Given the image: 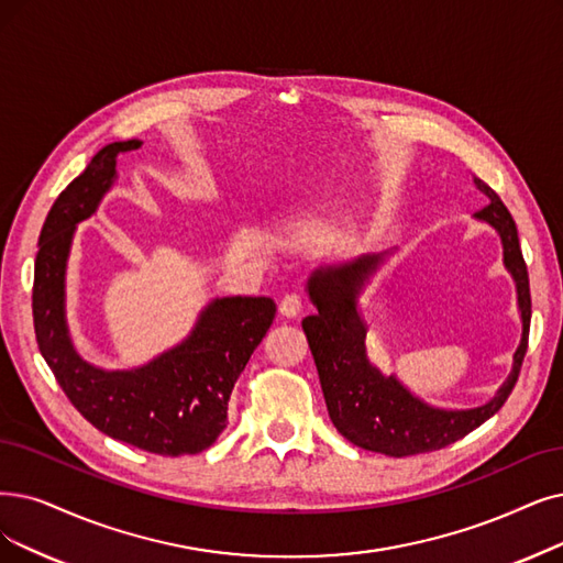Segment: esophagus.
I'll return each instance as SVG.
<instances>
[{
	"mask_svg": "<svg viewBox=\"0 0 563 563\" xmlns=\"http://www.w3.org/2000/svg\"><path fill=\"white\" fill-rule=\"evenodd\" d=\"M300 309H302V298L298 294H286L282 298V302H279V313H282V317H286V319L298 317Z\"/></svg>",
	"mask_w": 563,
	"mask_h": 563,
	"instance_id": "esophagus-1",
	"label": "esophagus"
}]
</instances>
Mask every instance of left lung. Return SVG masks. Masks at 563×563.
I'll list each match as a JSON object with an SVG mask.
<instances>
[{
	"instance_id": "obj_1",
	"label": "left lung",
	"mask_w": 563,
	"mask_h": 563,
	"mask_svg": "<svg viewBox=\"0 0 563 563\" xmlns=\"http://www.w3.org/2000/svg\"><path fill=\"white\" fill-rule=\"evenodd\" d=\"M478 191L489 203L474 214L501 238L504 267L515 282L517 309H520L522 336L512 353L508 378L497 388L492 399L474 409H443L427 404L411 393L395 374L380 372L367 355V321L360 311V296L367 282L376 275L397 246L386 252L360 254L357 258L321 265L307 279V294L317 311L302 321V330L317 363L328 413L336 432L365 451L393 457L439 451L474 432L485 420L497 413L515 388L522 360L527 353L531 296L529 275L520 250L517 227L483 179L474 177Z\"/></svg>"
}]
</instances>
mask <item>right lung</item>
Here are the masks:
<instances>
[{
    "label": "right lung",
    "instance_id": "1",
    "mask_svg": "<svg viewBox=\"0 0 563 563\" xmlns=\"http://www.w3.org/2000/svg\"><path fill=\"white\" fill-rule=\"evenodd\" d=\"M143 141L101 147L51 208L34 263V330L38 351L74 407L110 439L179 457L210 448L229 420V399L275 319L269 298H214L173 349L131 369L85 360L66 321V265L78 223L92 217L118 179V156Z\"/></svg>",
    "mask_w": 563,
    "mask_h": 563
}]
</instances>
